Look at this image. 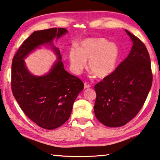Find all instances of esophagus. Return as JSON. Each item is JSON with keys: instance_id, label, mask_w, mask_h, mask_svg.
Returning <instances> with one entry per match:
<instances>
[{"instance_id": "34e87169", "label": "esophagus", "mask_w": 160, "mask_h": 160, "mask_svg": "<svg viewBox=\"0 0 160 160\" xmlns=\"http://www.w3.org/2000/svg\"><path fill=\"white\" fill-rule=\"evenodd\" d=\"M89 87H91V85L87 82H85L84 84V89H88V88H89Z\"/></svg>"}]
</instances>
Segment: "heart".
Returning <instances> with one entry per match:
<instances>
[{"instance_id":"heart-1","label":"heart","mask_w":160,"mask_h":160,"mask_svg":"<svg viewBox=\"0 0 160 160\" xmlns=\"http://www.w3.org/2000/svg\"><path fill=\"white\" fill-rule=\"evenodd\" d=\"M119 48L116 43L105 38H90L83 40L80 48L70 50L68 59L73 72L80 74L89 62V69L98 78H105L114 71Z\"/></svg>"}]
</instances>
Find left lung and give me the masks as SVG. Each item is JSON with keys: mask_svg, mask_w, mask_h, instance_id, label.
<instances>
[{"mask_svg": "<svg viewBox=\"0 0 160 160\" xmlns=\"http://www.w3.org/2000/svg\"><path fill=\"white\" fill-rule=\"evenodd\" d=\"M125 30L133 43L129 55L94 87L95 116L110 128L123 126L138 114L152 82L151 59L144 43Z\"/></svg>", "mask_w": 160, "mask_h": 160, "instance_id": "obj_1", "label": "left lung"}]
</instances>
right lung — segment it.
I'll use <instances>...</instances> for the list:
<instances>
[{
    "instance_id": "add662e5",
    "label": "right lung",
    "mask_w": 160,
    "mask_h": 160,
    "mask_svg": "<svg viewBox=\"0 0 160 160\" xmlns=\"http://www.w3.org/2000/svg\"><path fill=\"white\" fill-rule=\"evenodd\" d=\"M67 32L65 28L34 31L12 60L11 85L14 98L30 119L47 130L55 129L68 119L75 100L84 88L79 78L65 71L59 50L52 43ZM43 45H51L58 59L46 74L34 76L24 59Z\"/></svg>"
}]
</instances>
